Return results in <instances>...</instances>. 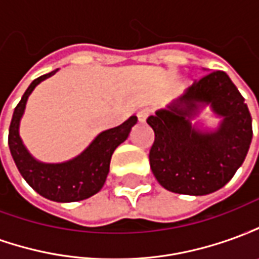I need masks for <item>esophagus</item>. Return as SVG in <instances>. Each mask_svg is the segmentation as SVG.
<instances>
[{
	"mask_svg": "<svg viewBox=\"0 0 259 259\" xmlns=\"http://www.w3.org/2000/svg\"><path fill=\"white\" fill-rule=\"evenodd\" d=\"M150 112H151V111H150L148 108L140 109V111H139V113H137V118H139V122H140V123H144V122H146V119L148 118V115H150Z\"/></svg>",
	"mask_w": 259,
	"mask_h": 259,
	"instance_id": "1",
	"label": "esophagus"
}]
</instances>
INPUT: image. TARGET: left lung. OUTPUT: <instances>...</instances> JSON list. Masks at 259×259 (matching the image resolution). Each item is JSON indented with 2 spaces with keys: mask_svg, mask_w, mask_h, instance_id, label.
I'll use <instances>...</instances> for the list:
<instances>
[{
  "mask_svg": "<svg viewBox=\"0 0 259 259\" xmlns=\"http://www.w3.org/2000/svg\"><path fill=\"white\" fill-rule=\"evenodd\" d=\"M209 103L224 118L213 134H201L190 118L198 102ZM155 133L150 166L163 189L205 195L222 189L244 162L252 139V119L244 98L223 70H213L183 97L147 119Z\"/></svg>",
  "mask_w": 259,
  "mask_h": 259,
  "instance_id": "8db88e82",
  "label": "left lung"
}]
</instances>
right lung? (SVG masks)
I'll use <instances>...</instances> for the list:
<instances>
[{
	"label": "right lung",
	"mask_w": 259,
	"mask_h": 259,
	"mask_svg": "<svg viewBox=\"0 0 259 259\" xmlns=\"http://www.w3.org/2000/svg\"><path fill=\"white\" fill-rule=\"evenodd\" d=\"M55 72L57 70L42 74L33 80L27 87L12 115L8 144L20 175L33 190L51 201L73 202L85 200L101 190L109 172V162L113 151L120 143L127 139L130 130L137 122V118L132 116L120 126L102 132L84 152H81L79 157L72 161L64 163L38 162L27 152L20 140L19 122L25 111L26 101L33 89L41 80L53 76Z\"/></svg>",
	"instance_id": "right-lung-1"
}]
</instances>
